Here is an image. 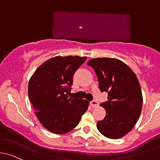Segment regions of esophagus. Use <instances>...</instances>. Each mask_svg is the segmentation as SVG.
Segmentation results:
<instances>
[{"label": "esophagus", "instance_id": "1", "mask_svg": "<svg viewBox=\"0 0 160 160\" xmlns=\"http://www.w3.org/2000/svg\"><path fill=\"white\" fill-rule=\"evenodd\" d=\"M90 105H91L92 107H97V106H98V102L97 101H96V100H93V101L90 102Z\"/></svg>", "mask_w": 160, "mask_h": 160}]
</instances>
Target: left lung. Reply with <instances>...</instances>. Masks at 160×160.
Returning <instances> with one entry per match:
<instances>
[{
	"mask_svg": "<svg viewBox=\"0 0 160 160\" xmlns=\"http://www.w3.org/2000/svg\"><path fill=\"white\" fill-rule=\"evenodd\" d=\"M93 67L101 92L108 93V100L100 104L106 117L97 127L110 139H119L135 126L141 113L142 95L137 76L120 60L94 58L87 63Z\"/></svg>",
	"mask_w": 160,
	"mask_h": 160,
	"instance_id": "obj_1",
	"label": "left lung"
}]
</instances>
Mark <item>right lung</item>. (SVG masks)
Instances as JSON below:
<instances>
[{
	"label": "right lung",
	"instance_id": "add662e5",
	"mask_svg": "<svg viewBox=\"0 0 160 160\" xmlns=\"http://www.w3.org/2000/svg\"><path fill=\"white\" fill-rule=\"evenodd\" d=\"M87 57H55L36 70L28 83V97L40 123L51 132L63 134L80 122L89 102L69 97L76 70Z\"/></svg>",
	"mask_w": 160,
	"mask_h": 160
}]
</instances>
